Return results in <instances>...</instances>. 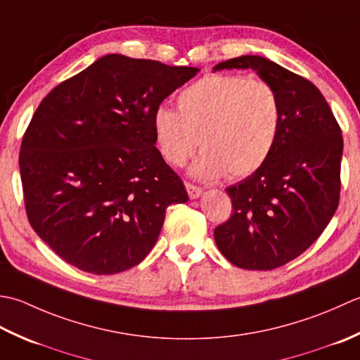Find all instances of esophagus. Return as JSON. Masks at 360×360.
Wrapping results in <instances>:
<instances>
[{
	"instance_id": "34e87169",
	"label": "esophagus",
	"mask_w": 360,
	"mask_h": 360,
	"mask_svg": "<svg viewBox=\"0 0 360 360\" xmlns=\"http://www.w3.org/2000/svg\"><path fill=\"white\" fill-rule=\"evenodd\" d=\"M185 188H186L188 195L191 197V199H197V197L202 194V188L195 186V185H193V183H189V181L185 183Z\"/></svg>"
}]
</instances>
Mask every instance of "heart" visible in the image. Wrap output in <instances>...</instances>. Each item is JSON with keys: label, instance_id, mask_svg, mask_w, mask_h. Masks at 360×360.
Returning a JSON list of instances; mask_svg holds the SVG:
<instances>
[{"label": "heart", "instance_id": "1", "mask_svg": "<svg viewBox=\"0 0 360 360\" xmlns=\"http://www.w3.org/2000/svg\"><path fill=\"white\" fill-rule=\"evenodd\" d=\"M177 110L158 107L152 129L167 165L181 167L199 148L202 179L252 175L272 155L280 136V94L264 79L211 72L177 94Z\"/></svg>", "mask_w": 360, "mask_h": 360}]
</instances>
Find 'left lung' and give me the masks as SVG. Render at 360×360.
I'll return each instance as SVG.
<instances>
[{"label": "left lung", "mask_w": 360, "mask_h": 360, "mask_svg": "<svg viewBox=\"0 0 360 360\" xmlns=\"http://www.w3.org/2000/svg\"><path fill=\"white\" fill-rule=\"evenodd\" d=\"M233 68H252L275 86L283 124L264 166L225 189L233 211L214 239L233 266L272 270L307 250L339 207L342 130L311 80L259 56L230 58L214 71Z\"/></svg>", "instance_id": "obj_1"}]
</instances>
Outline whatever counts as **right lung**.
Returning <instances> with one entry per match:
<instances>
[{"mask_svg": "<svg viewBox=\"0 0 360 360\" xmlns=\"http://www.w3.org/2000/svg\"><path fill=\"white\" fill-rule=\"evenodd\" d=\"M199 71L108 54L51 90L23 135L27 221L84 272L115 275L152 250L181 179L155 148L152 118Z\"/></svg>", "mask_w": 360, "mask_h": 360, "instance_id": "obj_1", "label": "right lung"}]
</instances>
